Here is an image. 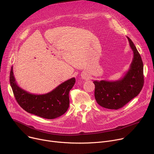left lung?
Wrapping results in <instances>:
<instances>
[{"instance_id": "8db88e82", "label": "left lung", "mask_w": 154, "mask_h": 154, "mask_svg": "<svg viewBox=\"0 0 154 154\" xmlns=\"http://www.w3.org/2000/svg\"><path fill=\"white\" fill-rule=\"evenodd\" d=\"M134 53L133 59L124 76L116 81L94 80L95 99L102 107L117 110L135 97L143 85V65L140 54L127 37Z\"/></svg>"}]
</instances>
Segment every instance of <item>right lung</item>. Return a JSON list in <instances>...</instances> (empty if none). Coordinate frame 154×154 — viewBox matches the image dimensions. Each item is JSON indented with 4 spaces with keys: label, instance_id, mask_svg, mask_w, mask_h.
Instances as JSON below:
<instances>
[{
    "label": "right lung",
    "instance_id": "add662e5",
    "mask_svg": "<svg viewBox=\"0 0 154 154\" xmlns=\"http://www.w3.org/2000/svg\"><path fill=\"white\" fill-rule=\"evenodd\" d=\"M74 77L60 84L51 92L41 95L30 94L21 88L15 82L13 67L10 73V84L15 98L26 112L47 119L57 118L69 107V92L74 85Z\"/></svg>",
    "mask_w": 154,
    "mask_h": 154
}]
</instances>
